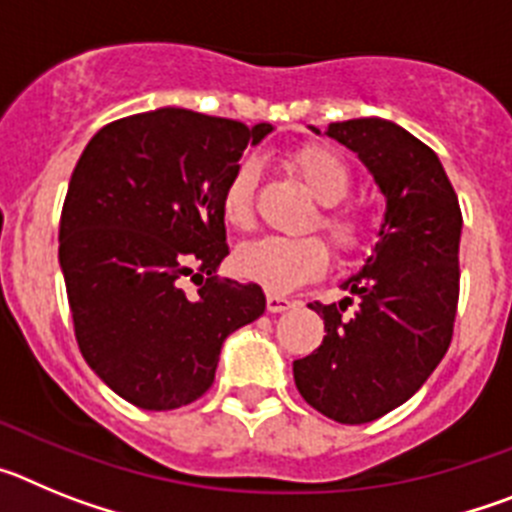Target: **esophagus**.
<instances>
[{
  "instance_id": "esophagus-1",
  "label": "esophagus",
  "mask_w": 512,
  "mask_h": 512,
  "mask_svg": "<svg viewBox=\"0 0 512 512\" xmlns=\"http://www.w3.org/2000/svg\"><path fill=\"white\" fill-rule=\"evenodd\" d=\"M292 305H295V302L287 300V297H279V295L266 297V310L269 312H284V310H289Z\"/></svg>"
}]
</instances>
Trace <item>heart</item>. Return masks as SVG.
<instances>
[{"instance_id": "1", "label": "heart", "mask_w": 512, "mask_h": 512, "mask_svg": "<svg viewBox=\"0 0 512 512\" xmlns=\"http://www.w3.org/2000/svg\"><path fill=\"white\" fill-rule=\"evenodd\" d=\"M292 166L300 174L307 192L323 205L318 212V225L325 230L330 243L338 251H356L364 241V223L351 210L333 207L351 192L354 176L348 164L336 151L323 146H305L292 156ZM259 169L253 161H243L230 174L223 189V217L233 228H248L253 220V189H256ZM328 264V251L312 235L305 238H279L266 235L235 251V274L246 282L259 284L271 295L292 292L300 284L320 277Z\"/></svg>"}]
</instances>
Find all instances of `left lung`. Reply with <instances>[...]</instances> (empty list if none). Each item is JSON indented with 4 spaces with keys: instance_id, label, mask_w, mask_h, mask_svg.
I'll return each instance as SVG.
<instances>
[{
    "instance_id": "left-lung-1",
    "label": "left lung",
    "mask_w": 512,
    "mask_h": 512,
    "mask_svg": "<svg viewBox=\"0 0 512 512\" xmlns=\"http://www.w3.org/2000/svg\"><path fill=\"white\" fill-rule=\"evenodd\" d=\"M312 133H320L312 128ZM384 197L372 256L338 287L356 297L310 305L323 346L292 364L307 405L336 423H372L410 400L443 359L459 300L461 210L431 148L384 117L330 122Z\"/></svg>"
}]
</instances>
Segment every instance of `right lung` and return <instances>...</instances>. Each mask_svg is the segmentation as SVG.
I'll use <instances>...</instances> for the list:
<instances>
[{
    "label": "right lung",
    "instance_id": "1",
    "mask_svg": "<svg viewBox=\"0 0 512 512\" xmlns=\"http://www.w3.org/2000/svg\"><path fill=\"white\" fill-rule=\"evenodd\" d=\"M271 130L161 107L104 125L81 153L58 264L81 354L122 400L189 405L215 382L225 338L264 315L259 284L217 279L215 269L230 253L225 184ZM184 276L201 284L192 301Z\"/></svg>",
    "mask_w": 512,
    "mask_h": 512
}]
</instances>
